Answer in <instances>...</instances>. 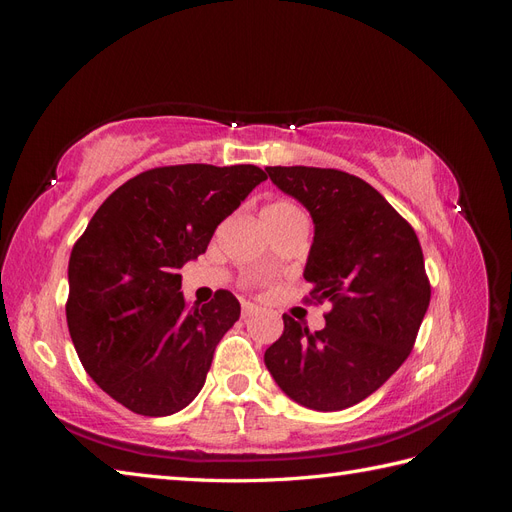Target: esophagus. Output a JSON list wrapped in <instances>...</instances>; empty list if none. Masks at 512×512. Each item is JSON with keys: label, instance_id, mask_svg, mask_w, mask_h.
I'll use <instances>...</instances> for the list:
<instances>
[{"label": "esophagus", "instance_id": "1", "mask_svg": "<svg viewBox=\"0 0 512 512\" xmlns=\"http://www.w3.org/2000/svg\"><path fill=\"white\" fill-rule=\"evenodd\" d=\"M254 314H258V307H256L254 303H243V305H241V316H243V318H250V316H254Z\"/></svg>", "mask_w": 512, "mask_h": 512}]
</instances>
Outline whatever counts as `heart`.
<instances>
[{"label": "heart", "instance_id": "b5f03b06", "mask_svg": "<svg viewBox=\"0 0 512 512\" xmlns=\"http://www.w3.org/2000/svg\"><path fill=\"white\" fill-rule=\"evenodd\" d=\"M262 218H265V224L271 228L294 218H303V213L299 211L297 205L288 203V200H275V203L262 209Z\"/></svg>", "mask_w": 512, "mask_h": 512}]
</instances>
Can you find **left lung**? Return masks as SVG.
Returning a JSON list of instances; mask_svg holds the SVG:
<instances>
[{
    "mask_svg": "<svg viewBox=\"0 0 512 512\" xmlns=\"http://www.w3.org/2000/svg\"><path fill=\"white\" fill-rule=\"evenodd\" d=\"M267 173L312 215L303 277L314 286L309 297L333 309L316 333L284 314L265 365L297 404L350 408L378 391L416 342L431 299L421 243L378 190L344 170L269 166Z\"/></svg>",
    "mask_w": 512,
    "mask_h": 512,
    "instance_id": "left-lung-1",
    "label": "left lung"
}]
</instances>
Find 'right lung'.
<instances>
[{"label":"right lung","mask_w":512,"mask_h":512,"mask_svg":"<svg viewBox=\"0 0 512 512\" xmlns=\"http://www.w3.org/2000/svg\"><path fill=\"white\" fill-rule=\"evenodd\" d=\"M265 170L179 164L145 170L108 196L68 265L66 318L87 374L143 416L183 410L200 393L215 346L241 305L218 290L190 307L179 269L205 254L215 228Z\"/></svg>","instance_id":"obj_1"}]
</instances>
